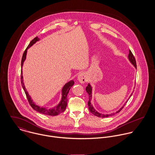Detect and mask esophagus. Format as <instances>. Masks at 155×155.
Wrapping results in <instances>:
<instances>
[{
    "mask_svg": "<svg viewBox=\"0 0 155 155\" xmlns=\"http://www.w3.org/2000/svg\"><path fill=\"white\" fill-rule=\"evenodd\" d=\"M78 81L82 83V84H84L85 82H86L87 81V75L83 73L79 74L78 75Z\"/></svg>",
    "mask_w": 155,
    "mask_h": 155,
    "instance_id": "34e87169",
    "label": "esophagus"
}]
</instances>
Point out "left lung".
I'll return each mask as SVG.
<instances>
[{
	"instance_id": "left-lung-1",
	"label": "left lung",
	"mask_w": 155,
	"mask_h": 155,
	"mask_svg": "<svg viewBox=\"0 0 155 155\" xmlns=\"http://www.w3.org/2000/svg\"><path fill=\"white\" fill-rule=\"evenodd\" d=\"M128 58H129L130 62H131V63L133 64V65L134 66V67L137 68V64H136L135 58V57H134V56L132 52L131 51V50H130V52H129V55H128ZM86 91H87V93L88 94L89 101L88 102V104L89 110L91 113H92L94 115H95V116H97V117H106L111 116H112V115H113V114H115V113H114V114H101V113H99L98 112H97V111L95 110L94 109L91 103V99H92V88H91V85H90L89 84H88V86L86 87ZM132 94H133V93H132L131 95H130V98L131 97ZM127 102H128V100L126 101V103H125V104L124 105V106H122L119 110L117 111L116 113H117L120 112V111H121V110L124 108V107L125 106V105L126 104V103H127Z\"/></svg>"
}]
</instances>
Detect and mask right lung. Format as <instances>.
Wrapping results in <instances>:
<instances>
[{
	"label": "right lung",
	"instance_id": "add662e5",
	"mask_svg": "<svg viewBox=\"0 0 155 155\" xmlns=\"http://www.w3.org/2000/svg\"><path fill=\"white\" fill-rule=\"evenodd\" d=\"M39 40V39L38 38V36H36V38H35L28 45V46L27 47V48L25 49V50L24 51L23 55H22V60H21V67L23 65V63L24 61V60H25V57H26V54H27V49L28 48H30L31 46H32L34 44H35L37 41H38ZM21 85H22V88L24 89L25 94L26 95L27 98L28 100V101L30 104V105L31 106V107L35 110L41 113H42L45 115H49V116H57L58 114H59L61 113H63L64 111L66 110V108L67 107V94L68 93L69 90L71 88V87L74 85V81L72 80L70 82H68V83H67L64 86L63 88L62 89V98H61V102L59 103V104L57 106H55L54 108L51 109H47L46 108H43L42 107H39L38 106H37L36 104H35V103L33 101V100L31 99L30 96L28 95L27 91H26V89L24 87V84L23 83V80H22V69H21Z\"/></svg>",
	"mask_w": 155,
	"mask_h": 155
}]
</instances>
